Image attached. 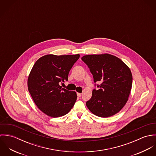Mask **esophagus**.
Wrapping results in <instances>:
<instances>
[{"instance_id":"1","label":"esophagus","mask_w":156,"mask_h":156,"mask_svg":"<svg viewBox=\"0 0 156 156\" xmlns=\"http://www.w3.org/2000/svg\"><path fill=\"white\" fill-rule=\"evenodd\" d=\"M77 96H78L79 97H81L82 94H81V93H79V92H77Z\"/></svg>"}]
</instances>
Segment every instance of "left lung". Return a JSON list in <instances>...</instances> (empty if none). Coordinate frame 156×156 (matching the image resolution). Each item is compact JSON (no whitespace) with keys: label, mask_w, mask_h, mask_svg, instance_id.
<instances>
[{"label":"left lung","mask_w":156,"mask_h":156,"mask_svg":"<svg viewBox=\"0 0 156 156\" xmlns=\"http://www.w3.org/2000/svg\"><path fill=\"white\" fill-rule=\"evenodd\" d=\"M82 60L89 67L94 82H101L86 103L88 109L103 118L115 115L129 100L133 80L130 69L119 58L108 53L85 55Z\"/></svg>","instance_id":"1"}]
</instances>
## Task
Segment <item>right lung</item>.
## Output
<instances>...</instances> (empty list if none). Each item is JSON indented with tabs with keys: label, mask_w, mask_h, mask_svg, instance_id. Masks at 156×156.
I'll use <instances>...</instances> for the list:
<instances>
[{
	"label": "right lung",
	"mask_w": 156,
	"mask_h": 156,
	"mask_svg": "<svg viewBox=\"0 0 156 156\" xmlns=\"http://www.w3.org/2000/svg\"><path fill=\"white\" fill-rule=\"evenodd\" d=\"M79 57V54L47 55L34 65L27 79V88L38 108L45 115L62 116L74 106L76 92L62 88L59 83L68 80V73Z\"/></svg>",
	"instance_id": "1"
}]
</instances>
